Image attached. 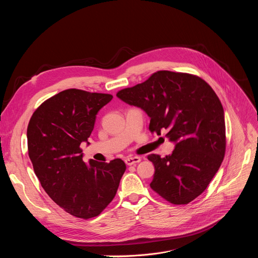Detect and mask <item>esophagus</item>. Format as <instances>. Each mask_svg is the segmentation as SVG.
<instances>
[{
	"label": "esophagus",
	"instance_id": "34e87169",
	"mask_svg": "<svg viewBox=\"0 0 258 258\" xmlns=\"http://www.w3.org/2000/svg\"><path fill=\"white\" fill-rule=\"evenodd\" d=\"M141 161V158L140 157H128L125 159V164L126 165H134L138 162Z\"/></svg>",
	"mask_w": 258,
	"mask_h": 258
}]
</instances>
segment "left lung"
I'll list each match as a JSON object with an SVG mask.
<instances>
[{"instance_id":"left-lung-1","label":"left lung","mask_w":258,"mask_h":258,"mask_svg":"<svg viewBox=\"0 0 258 258\" xmlns=\"http://www.w3.org/2000/svg\"><path fill=\"white\" fill-rule=\"evenodd\" d=\"M116 96L150 116L149 130L175 142L170 155H148L155 172L151 189L166 201L188 204L201 195L226 153L224 108L212 88L185 72L160 70Z\"/></svg>"}]
</instances>
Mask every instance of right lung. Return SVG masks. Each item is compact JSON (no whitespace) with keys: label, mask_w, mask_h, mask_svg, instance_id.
Returning a JSON list of instances; mask_svg holds the SVG:
<instances>
[{"label":"right lung","mask_w":258,"mask_h":258,"mask_svg":"<svg viewBox=\"0 0 258 258\" xmlns=\"http://www.w3.org/2000/svg\"><path fill=\"white\" fill-rule=\"evenodd\" d=\"M110 94L68 89L35 109L27 126L28 156L35 175L50 198L69 214L84 219L98 216L113 200L126 166L83 160L99 110Z\"/></svg>","instance_id":"1"}]
</instances>
